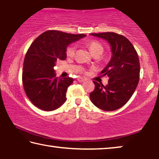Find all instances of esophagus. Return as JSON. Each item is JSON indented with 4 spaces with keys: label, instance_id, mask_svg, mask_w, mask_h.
Segmentation results:
<instances>
[{
    "label": "esophagus",
    "instance_id": "34e87169",
    "mask_svg": "<svg viewBox=\"0 0 159 159\" xmlns=\"http://www.w3.org/2000/svg\"><path fill=\"white\" fill-rule=\"evenodd\" d=\"M77 80H79L80 83H83V82H85V79H83V78H80V77L78 78Z\"/></svg>",
    "mask_w": 159,
    "mask_h": 159
}]
</instances>
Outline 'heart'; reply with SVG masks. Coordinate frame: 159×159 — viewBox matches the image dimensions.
I'll return each instance as SVG.
<instances>
[{
	"label": "heart",
	"instance_id": "b5f03b06",
	"mask_svg": "<svg viewBox=\"0 0 159 159\" xmlns=\"http://www.w3.org/2000/svg\"><path fill=\"white\" fill-rule=\"evenodd\" d=\"M88 47L89 48L90 52L94 55H99L100 56L104 51V48L100 43L96 41H93L88 43ZM75 51H76V46L75 45H71L66 48V55L68 57H72L74 55Z\"/></svg>",
	"mask_w": 159,
	"mask_h": 159
}]
</instances>
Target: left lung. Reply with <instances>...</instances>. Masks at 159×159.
Returning <instances> with one entry per match:
<instances>
[{"instance_id": "8db88e82", "label": "left lung", "mask_w": 159, "mask_h": 159, "mask_svg": "<svg viewBox=\"0 0 159 159\" xmlns=\"http://www.w3.org/2000/svg\"><path fill=\"white\" fill-rule=\"evenodd\" d=\"M105 40L111 47V57L101 71L102 76L109 77L104 86L93 81L95 90L90 98L93 104L104 111H114L127 103L133 95L139 79V57L133 44L122 35L114 32L90 34Z\"/></svg>"}]
</instances>
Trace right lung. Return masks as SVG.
I'll return each mask as SVG.
<instances>
[{
  "label": "right lung",
  "mask_w": 159,
  "mask_h": 159,
  "mask_svg": "<svg viewBox=\"0 0 159 159\" xmlns=\"http://www.w3.org/2000/svg\"><path fill=\"white\" fill-rule=\"evenodd\" d=\"M85 36L50 30L32 43L24 61L22 82L26 95L38 108L52 111L66 102L67 88L74 79H59L54 66L57 60H66L69 45Z\"/></svg>",
  "instance_id": "1"
}]
</instances>
